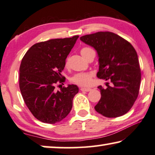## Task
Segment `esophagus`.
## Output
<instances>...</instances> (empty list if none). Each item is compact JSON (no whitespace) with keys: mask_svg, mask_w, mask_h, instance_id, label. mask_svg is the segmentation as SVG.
Returning a JSON list of instances; mask_svg holds the SVG:
<instances>
[{"mask_svg":"<svg viewBox=\"0 0 155 155\" xmlns=\"http://www.w3.org/2000/svg\"><path fill=\"white\" fill-rule=\"evenodd\" d=\"M80 90L81 91H86V92H88V91H90L91 90V88H83V87H81V88H80Z\"/></svg>","mask_w":155,"mask_h":155,"instance_id":"34e87169","label":"esophagus"}]
</instances>
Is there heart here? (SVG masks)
I'll use <instances>...</instances> for the list:
<instances>
[{"mask_svg":"<svg viewBox=\"0 0 155 155\" xmlns=\"http://www.w3.org/2000/svg\"><path fill=\"white\" fill-rule=\"evenodd\" d=\"M94 51V49L91 47H85L81 49V54L84 57H86V55L91 51ZM94 74L89 72H84V73H78L71 77V81L74 84L81 86H88L91 84V79Z\"/></svg>","mask_w":155,"mask_h":155,"instance_id":"heart-1","label":"heart"}]
</instances>
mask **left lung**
I'll return each mask as SVG.
<instances>
[{
    "label": "left lung",
    "instance_id": "left-lung-1",
    "mask_svg": "<svg viewBox=\"0 0 155 155\" xmlns=\"http://www.w3.org/2000/svg\"><path fill=\"white\" fill-rule=\"evenodd\" d=\"M80 40L97 51V77L108 81L106 89L101 86L98 87L101 98L95 110L107 117L127 113L137 98L141 81V69L135 48L124 38L108 31L86 35Z\"/></svg>",
    "mask_w": 155,
    "mask_h": 155
}]
</instances>
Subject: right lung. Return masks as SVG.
I'll return each mask as SVG.
<instances>
[{"label":"right lung","mask_w":155,"mask_h":155,"mask_svg":"<svg viewBox=\"0 0 155 155\" xmlns=\"http://www.w3.org/2000/svg\"><path fill=\"white\" fill-rule=\"evenodd\" d=\"M79 35L52 39L32 45L25 53L20 66L19 86L22 96L31 113L42 123L54 124L67 117L72 108L76 85L61 86L65 81L61 74L66 59ZM60 86V85H59Z\"/></svg>","instance_id":"add662e5"}]
</instances>
